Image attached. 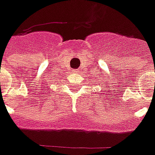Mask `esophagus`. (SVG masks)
Returning a JSON list of instances; mask_svg holds the SVG:
<instances>
[{
  "label": "esophagus",
  "instance_id": "esophagus-1",
  "mask_svg": "<svg viewBox=\"0 0 155 155\" xmlns=\"http://www.w3.org/2000/svg\"><path fill=\"white\" fill-rule=\"evenodd\" d=\"M72 71H73L74 73H76V72H78V71L76 70H72Z\"/></svg>",
  "mask_w": 155,
  "mask_h": 155
}]
</instances>
